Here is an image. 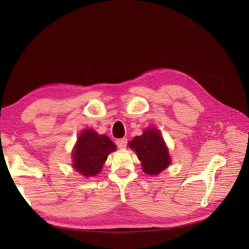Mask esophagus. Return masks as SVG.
<instances>
[{"label": "esophagus", "mask_w": 249, "mask_h": 249, "mask_svg": "<svg viewBox=\"0 0 249 249\" xmlns=\"http://www.w3.org/2000/svg\"><path fill=\"white\" fill-rule=\"evenodd\" d=\"M116 144L119 148H125L127 146V138H119L116 140Z\"/></svg>", "instance_id": "obj_1"}]
</instances>
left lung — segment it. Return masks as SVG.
<instances>
[{
  "label": "left lung",
  "mask_w": 249,
  "mask_h": 249,
  "mask_svg": "<svg viewBox=\"0 0 249 249\" xmlns=\"http://www.w3.org/2000/svg\"><path fill=\"white\" fill-rule=\"evenodd\" d=\"M129 146L135 150L143 172L147 175H159L171 163L167 147L158 129H147L130 141Z\"/></svg>",
  "instance_id": "1"
}]
</instances>
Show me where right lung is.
Masks as SVG:
<instances>
[{
    "label": "right lung",
    "mask_w": 249,
    "mask_h": 249,
    "mask_svg": "<svg viewBox=\"0 0 249 249\" xmlns=\"http://www.w3.org/2000/svg\"><path fill=\"white\" fill-rule=\"evenodd\" d=\"M114 150L116 145L108 136L87 129L77 138L73 149V167L84 177L96 176L101 172L109 153Z\"/></svg>",
    "instance_id": "1"
}]
</instances>
